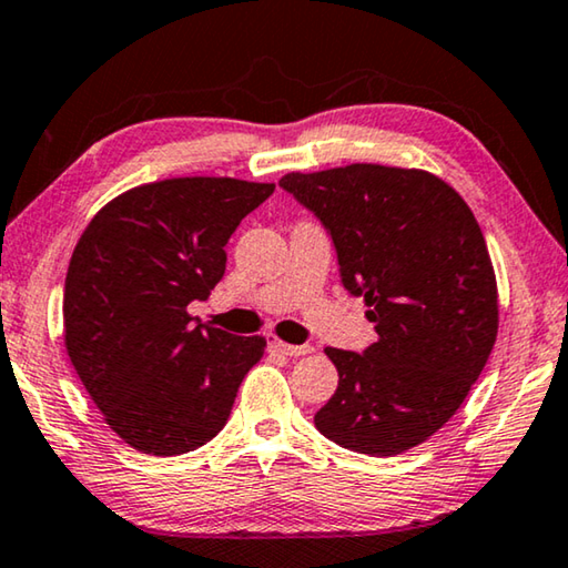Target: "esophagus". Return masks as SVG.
I'll use <instances>...</instances> for the list:
<instances>
[{"mask_svg": "<svg viewBox=\"0 0 568 568\" xmlns=\"http://www.w3.org/2000/svg\"><path fill=\"white\" fill-rule=\"evenodd\" d=\"M267 346L273 351H281V354H285V356H305V354H311V351H313L311 344L293 346V344H285V341H281V338H275V336L267 338Z\"/></svg>", "mask_w": 568, "mask_h": 568, "instance_id": "esophagus-1", "label": "esophagus"}]
</instances>
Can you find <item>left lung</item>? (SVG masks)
<instances>
[{"label": "left lung", "mask_w": 568, "mask_h": 568, "mask_svg": "<svg viewBox=\"0 0 568 568\" xmlns=\"http://www.w3.org/2000/svg\"><path fill=\"white\" fill-rule=\"evenodd\" d=\"M331 232L341 281L364 295L376 344L326 348L338 389L323 437L376 457L407 453L460 409L498 336V283L480 224L425 169L348 164L281 179Z\"/></svg>", "instance_id": "obj_1"}]
</instances>
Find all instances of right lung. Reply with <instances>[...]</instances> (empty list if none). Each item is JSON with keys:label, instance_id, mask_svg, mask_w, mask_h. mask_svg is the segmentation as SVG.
<instances>
[{"label": "right lung", "instance_id": "1", "mask_svg": "<svg viewBox=\"0 0 568 568\" xmlns=\"http://www.w3.org/2000/svg\"><path fill=\"white\" fill-rule=\"evenodd\" d=\"M275 184L179 176L133 186L95 212L70 257L62 333L105 425L146 455H182L227 425L263 336L194 326L227 267L224 245Z\"/></svg>", "mask_w": 568, "mask_h": 568}]
</instances>
